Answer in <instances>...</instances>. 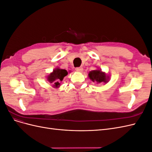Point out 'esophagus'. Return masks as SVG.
Listing matches in <instances>:
<instances>
[{
	"mask_svg": "<svg viewBox=\"0 0 152 152\" xmlns=\"http://www.w3.org/2000/svg\"><path fill=\"white\" fill-rule=\"evenodd\" d=\"M75 70L77 71V72H82V70H83V68H82V67H77V68H75Z\"/></svg>",
	"mask_w": 152,
	"mask_h": 152,
	"instance_id": "34e87169",
	"label": "esophagus"
}]
</instances>
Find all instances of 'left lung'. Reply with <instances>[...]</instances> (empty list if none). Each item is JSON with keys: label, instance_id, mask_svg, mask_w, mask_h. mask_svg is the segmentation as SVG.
Here are the masks:
<instances>
[{"label": "left lung", "instance_id": "left-lung-1", "mask_svg": "<svg viewBox=\"0 0 152 152\" xmlns=\"http://www.w3.org/2000/svg\"><path fill=\"white\" fill-rule=\"evenodd\" d=\"M89 77L91 80H92L93 82H97L98 83H101V82L107 83L108 82L105 73L99 70L90 72L89 73Z\"/></svg>", "mask_w": 152, "mask_h": 152}]
</instances>
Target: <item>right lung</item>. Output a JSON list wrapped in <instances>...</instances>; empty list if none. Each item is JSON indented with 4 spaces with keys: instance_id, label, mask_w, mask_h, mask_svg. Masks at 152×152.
Here are the masks:
<instances>
[{
    "instance_id": "right-lung-1",
    "label": "right lung",
    "mask_w": 152,
    "mask_h": 152,
    "mask_svg": "<svg viewBox=\"0 0 152 152\" xmlns=\"http://www.w3.org/2000/svg\"><path fill=\"white\" fill-rule=\"evenodd\" d=\"M68 75V72L66 70L63 69L56 68L53 70V72L51 73L48 77V81L53 84V87H58L60 86L59 82L63 80V78Z\"/></svg>"
}]
</instances>
